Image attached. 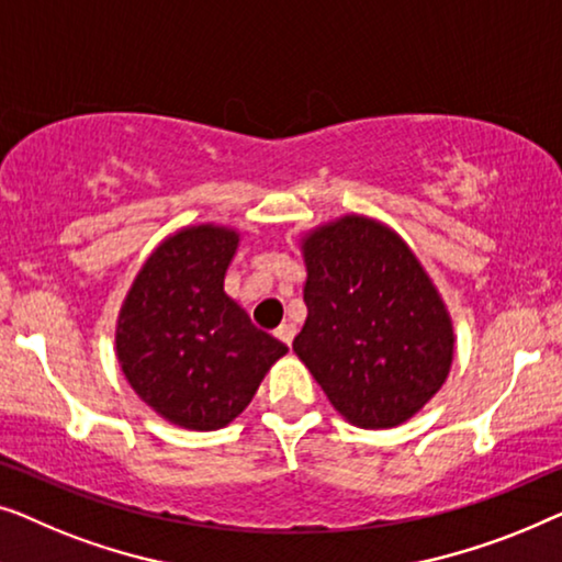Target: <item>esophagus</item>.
I'll list each match as a JSON object with an SVG mask.
<instances>
[{
    "label": "esophagus",
    "mask_w": 562,
    "mask_h": 562,
    "mask_svg": "<svg viewBox=\"0 0 562 562\" xmlns=\"http://www.w3.org/2000/svg\"><path fill=\"white\" fill-rule=\"evenodd\" d=\"M295 334H297V328L292 326V323H282L274 336H278L284 346H292V338H295Z\"/></svg>",
    "instance_id": "esophagus-1"
}]
</instances>
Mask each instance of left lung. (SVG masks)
<instances>
[{
    "label": "left lung",
    "instance_id": "8db88e82",
    "mask_svg": "<svg viewBox=\"0 0 562 562\" xmlns=\"http://www.w3.org/2000/svg\"><path fill=\"white\" fill-rule=\"evenodd\" d=\"M297 247L307 318L292 351L346 423H407L453 367V318L436 282L392 226L363 213L300 234Z\"/></svg>",
    "mask_w": 562,
    "mask_h": 562
}]
</instances>
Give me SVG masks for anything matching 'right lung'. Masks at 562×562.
Masks as SVG:
<instances>
[{
  "mask_svg": "<svg viewBox=\"0 0 562 562\" xmlns=\"http://www.w3.org/2000/svg\"><path fill=\"white\" fill-rule=\"evenodd\" d=\"M239 241V228L213 221L168 234L134 274L116 315L124 379L178 428H226L288 353L226 295V270Z\"/></svg>",
  "mask_w": 562,
  "mask_h": 562,
  "instance_id": "right-lung-1",
  "label": "right lung"
}]
</instances>
